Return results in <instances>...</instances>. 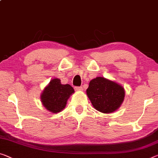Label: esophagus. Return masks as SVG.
Wrapping results in <instances>:
<instances>
[{
    "instance_id": "esophagus-1",
    "label": "esophagus",
    "mask_w": 158,
    "mask_h": 158,
    "mask_svg": "<svg viewBox=\"0 0 158 158\" xmlns=\"http://www.w3.org/2000/svg\"><path fill=\"white\" fill-rule=\"evenodd\" d=\"M83 88H82V87H75V90L76 91H82Z\"/></svg>"
}]
</instances>
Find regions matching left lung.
I'll use <instances>...</instances> for the list:
<instances>
[{
    "mask_svg": "<svg viewBox=\"0 0 158 158\" xmlns=\"http://www.w3.org/2000/svg\"><path fill=\"white\" fill-rule=\"evenodd\" d=\"M86 93L94 109L104 114L118 110L125 97V90L121 85L103 77L92 80Z\"/></svg>",
    "mask_w": 158,
    "mask_h": 158,
    "instance_id": "1",
    "label": "left lung"
}]
</instances>
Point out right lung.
Here are the masks:
<instances>
[{"mask_svg": "<svg viewBox=\"0 0 158 158\" xmlns=\"http://www.w3.org/2000/svg\"><path fill=\"white\" fill-rule=\"evenodd\" d=\"M73 93L74 89L70 85H63L60 79L54 78L43 90L41 101L47 110L58 113L65 108L68 99Z\"/></svg>", "mask_w": 158, "mask_h": 158, "instance_id": "obj_1", "label": "right lung"}]
</instances>
